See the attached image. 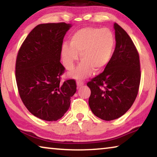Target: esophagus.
<instances>
[{"label":"esophagus","instance_id":"obj_1","mask_svg":"<svg viewBox=\"0 0 157 157\" xmlns=\"http://www.w3.org/2000/svg\"><path fill=\"white\" fill-rule=\"evenodd\" d=\"M84 84V82H82L81 80H77V86H78V87H79L81 86H83V85Z\"/></svg>","mask_w":157,"mask_h":157}]
</instances>
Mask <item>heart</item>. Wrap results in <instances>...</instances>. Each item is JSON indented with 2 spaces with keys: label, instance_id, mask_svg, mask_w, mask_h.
Segmentation results:
<instances>
[{
  "label": "heart",
  "instance_id": "obj_1",
  "mask_svg": "<svg viewBox=\"0 0 157 157\" xmlns=\"http://www.w3.org/2000/svg\"><path fill=\"white\" fill-rule=\"evenodd\" d=\"M114 44L115 38L109 29H81L71 37L70 46H62L63 64L68 70H73L80 55L82 63L72 75L77 79L84 78L91 75L93 70L98 72L105 68L111 59Z\"/></svg>",
  "mask_w": 157,
  "mask_h": 157
}]
</instances>
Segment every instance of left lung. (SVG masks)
Segmentation results:
<instances>
[{
	"instance_id": "left-lung-1",
	"label": "left lung",
	"mask_w": 157,
	"mask_h": 157,
	"mask_svg": "<svg viewBox=\"0 0 157 157\" xmlns=\"http://www.w3.org/2000/svg\"><path fill=\"white\" fill-rule=\"evenodd\" d=\"M116 48L104 71L87 82L91 89L89 105L92 112L104 121L124 115L134 102L139 90V54L132 39L114 23Z\"/></svg>"
}]
</instances>
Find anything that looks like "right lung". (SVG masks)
Returning a JSON list of instances; mask_svg holds the SVG:
<instances>
[{"instance_id": "right-lung-1", "label": "right lung", "mask_w": 157, "mask_h": 157, "mask_svg": "<svg viewBox=\"0 0 157 157\" xmlns=\"http://www.w3.org/2000/svg\"><path fill=\"white\" fill-rule=\"evenodd\" d=\"M70 24L44 23L36 25L18 50L16 81L21 100L37 118L55 121L68 111L76 92V82H62L65 68L60 62L63 39Z\"/></svg>"}]
</instances>
